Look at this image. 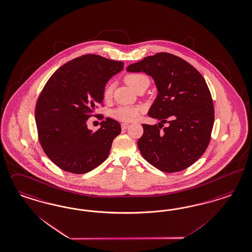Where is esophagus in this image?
Instances as JSON below:
<instances>
[{
  "label": "esophagus",
  "instance_id": "34e87169",
  "mask_svg": "<svg viewBox=\"0 0 252 252\" xmlns=\"http://www.w3.org/2000/svg\"><path fill=\"white\" fill-rule=\"evenodd\" d=\"M129 126H130V124H129V123H122V130H126Z\"/></svg>",
  "mask_w": 252,
  "mask_h": 252
}]
</instances>
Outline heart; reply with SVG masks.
<instances>
[{
	"label": "heart",
	"instance_id": "1",
	"mask_svg": "<svg viewBox=\"0 0 252 252\" xmlns=\"http://www.w3.org/2000/svg\"><path fill=\"white\" fill-rule=\"evenodd\" d=\"M124 82L129 85L132 90L138 92L141 88L149 87V78L143 74H129L124 76ZM112 84H107L104 87L103 96L104 100H109L112 96ZM143 111L141 106L136 105H122L113 110V118L122 122H131L136 121Z\"/></svg>",
	"mask_w": 252,
	"mask_h": 252
}]
</instances>
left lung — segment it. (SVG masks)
<instances>
[{"mask_svg":"<svg viewBox=\"0 0 252 252\" xmlns=\"http://www.w3.org/2000/svg\"><path fill=\"white\" fill-rule=\"evenodd\" d=\"M127 71L148 74L158 89L149 116L161 123L142 125L137 142L142 156L165 173L189 167L205 153L214 124V104L205 78L186 61L166 52L146 57Z\"/></svg>","mask_w":252,"mask_h":252,"instance_id":"8db88e82","label":"left lung"}]
</instances>
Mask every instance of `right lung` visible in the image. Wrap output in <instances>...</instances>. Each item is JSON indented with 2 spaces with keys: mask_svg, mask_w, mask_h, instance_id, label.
Masks as SVG:
<instances>
[{
  "mask_svg": "<svg viewBox=\"0 0 252 252\" xmlns=\"http://www.w3.org/2000/svg\"><path fill=\"white\" fill-rule=\"evenodd\" d=\"M122 62L88 54L60 67L49 77L37 99L38 139L48 158L62 170L85 174L108 157L120 123L107 118L92 131L87 121L103 103L106 82L123 69ZM103 105V104H102Z\"/></svg>",
  "mask_w": 252,
  "mask_h": 252,
  "instance_id": "1",
  "label": "right lung"
}]
</instances>
